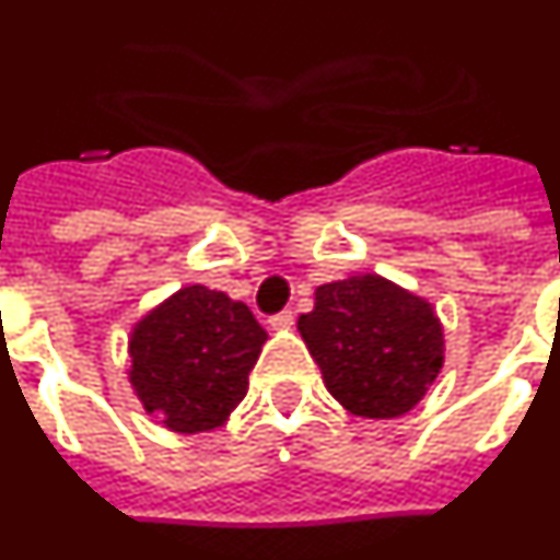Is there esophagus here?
I'll list each match as a JSON object with an SVG mask.
<instances>
[{"instance_id":"34e87169","label":"esophagus","mask_w":560,"mask_h":560,"mask_svg":"<svg viewBox=\"0 0 560 560\" xmlns=\"http://www.w3.org/2000/svg\"><path fill=\"white\" fill-rule=\"evenodd\" d=\"M269 325L275 330H289L291 325H294V314H291V311H280V314H275L269 319Z\"/></svg>"}]
</instances>
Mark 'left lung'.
Listing matches in <instances>:
<instances>
[{
    "label": "left lung",
    "instance_id": "1",
    "mask_svg": "<svg viewBox=\"0 0 560 560\" xmlns=\"http://www.w3.org/2000/svg\"><path fill=\"white\" fill-rule=\"evenodd\" d=\"M325 387L361 418H398L443 368V325L432 305L378 275L316 289L296 323Z\"/></svg>",
    "mask_w": 560,
    "mask_h": 560
}]
</instances>
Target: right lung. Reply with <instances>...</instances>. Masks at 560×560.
<instances>
[{"label": "right lung", "mask_w": 560, "mask_h": 560, "mask_svg": "<svg viewBox=\"0 0 560 560\" xmlns=\"http://www.w3.org/2000/svg\"><path fill=\"white\" fill-rule=\"evenodd\" d=\"M264 341L244 303L187 285L131 330L128 378L145 412L171 432H207L244 400Z\"/></svg>", "instance_id": "add662e5"}]
</instances>
